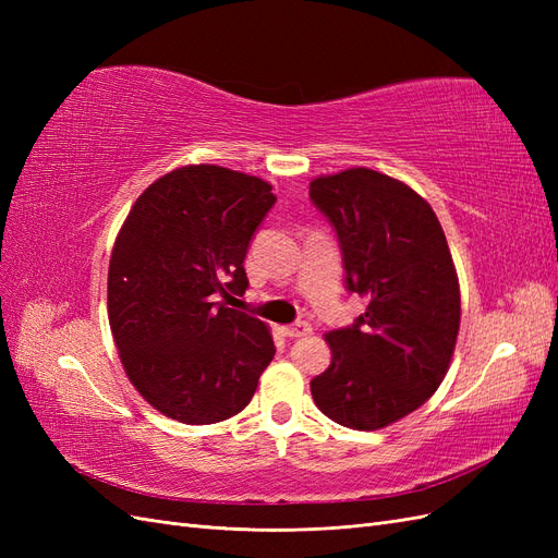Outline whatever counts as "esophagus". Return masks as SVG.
<instances>
[{
  "mask_svg": "<svg viewBox=\"0 0 558 558\" xmlns=\"http://www.w3.org/2000/svg\"><path fill=\"white\" fill-rule=\"evenodd\" d=\"M283 335L286 337H307V335H312V326L307 324V320H298V324H293V326H286Z\"/></svg>",
  "mask_w": 558,
  "mask_h": 558,
  "instance_id": "obj_1",
  "label": "esophagus"
}]
</instances>
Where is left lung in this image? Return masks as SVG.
<instances>
[{
    "mask_svg": "<svg viewBox=\"0 0 558 558\" xmlns=\"http://www.w3.org/2000/svg\"><path fill=\"white\" fill-rule=\"evenodd\" d=\"M342 251L344 286L365 314L326 335L332 361L312 379L335 424L377 430L421 408L442 384L461 324L459 279L428 202L375 170L310 183Z\"/></svg>",
    "mask_w": 558,
    "mask_h": 558,
    "instance_id": "1",
    "label": "left lung"
}]
</instances>
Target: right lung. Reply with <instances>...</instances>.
<instances>
[{"label": "right lung", "mask_w": 558, "mask_h": 558, "mask_svg": "<svg viewBox=\"0 0 558 558\" xmlns=\"http://www.w3.org/2000/svg\"><path fill=\"white\" fill-rule=\"evenodd\" d=\"M275 202L263 179L191 165L150 183L118 232L113 342L134 388L181 424L242 412L275 359L263 320L218 300L248 289L246 251Z\"/></svg>", "instance_id": "add662e5"}]
</instances>
